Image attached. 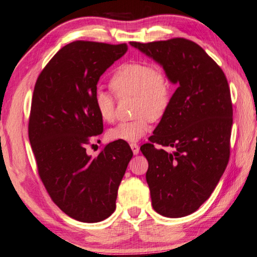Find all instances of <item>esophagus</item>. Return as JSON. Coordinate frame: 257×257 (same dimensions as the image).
Here are the masks:
<instances>
[{"label": "esophagus", "mask_w": 257, "mask_h": 257, "mask_svg": "<svg viewBox=\"0 0 257 257\" xmlns=\"http://www.w3.org/2000/svg\"><path fill=\"white\" fill-rule=\"evenodd\" d=\"M130 148H132V151H133V153L135 154V155H137V154L139 153V146H138L137 144H135V143L130 144Z\"/></svg>", "instance_id": "1"}]
</instances>
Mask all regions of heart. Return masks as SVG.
<instances>
[{
	"label": "heart",
	"mask_w": 257,
	"mask_h": 257,
	"mask_svg": "<svg viewBox=\"0 0 257 257\" xmlns=\"http://www.w3.org/2000/svg\"><path fill=\"white\" fill-rule=\"evenodd\" d=\"M110 87L119 99L133 96V111L136 118L120 122L108 132L110 141L135 143L144 137L151 122L158 121L169 111L173 88L167 74L153 65L142 62L124 63L110 78ZM96 112L104 121L115 116V97L101 88L93 95Z\"/></svg>",
	"instance_id": "1"
}]
</instances>
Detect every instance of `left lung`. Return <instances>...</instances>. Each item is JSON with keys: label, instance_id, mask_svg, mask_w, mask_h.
Instances as JSON below:
<instances>
[{"label": "left lung", "instance_id": "8db88e82", "mask_svg": "<svg viewBox=\"0 0 257 257\" xmlns=\"http://www.w3.org/2000/svg\"><path fill=\"white\" fill-rule=\"evenodd\" d=\"M133 47L160 63L177 88L149 143L146 181L156 212L180 218L197 211L213 192L230 156L232 104L220 66L185 38Z\"/></svg>", "mask_w": 257, "mask_h": 257}]
</instances>
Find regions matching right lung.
<instances>
[{
    "label": "right lung",
    "mask_w": 257,
    "mask_h": 257,
    "mask_svg": "<svg viewBox=\"0 0 257 257\" xmlns=\"http://www.w3.org/2000/svg\"><path fill=\"white\" fill-rule=\"evenodd\" d=\"M125 44L76 40L60 49L37 78L28 134L49 197L82 222L104 220L115 210L133 151L115 141L95 157L86 146L103 132L93 95L100 76L125 54Z\"/></svg>",
    "instance_id": "obj_1"
}]
</instances>
